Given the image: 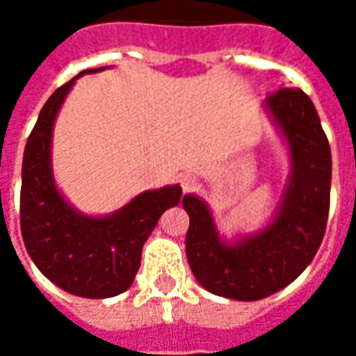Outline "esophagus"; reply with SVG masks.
Returning a JSON list of instances; mask_svg holds the SVG:
<instances>
[{
  "mask_svg": "<svg viewBox=\"0 0 356 356\" xmlns=\"http://www.w3.org/2000/svg\"><path fill=\"white\" fill-rule=\"evenodd\" d=\"M181 186H183L185 193H188V191H193L194 186H196V179L193 175H183L181 177Z\"/></svg>",
  "mask_w": 356,
  "mask_h": 356,
  "instance_id": "esophagus-1",
  "label": "esophagus"
}]
</instances>
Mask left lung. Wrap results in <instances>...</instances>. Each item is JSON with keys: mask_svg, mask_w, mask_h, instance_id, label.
Instances as JSON below:
<instances>
[{"mask_svg": "<svg viewBox=\"0 0 356 356\" xmlns=\"http://www.w3.org/2000/svg\"><path fill=\"white\" fill-rule=\"evenodd\" d=\"M267 106L290 145L293 165L275 221L227 246L208 206L198 196H183L193 275L211 293L238 301L268 298L293 282L313 261L328 223L332 152L313 101L301 89L284 88L267 95Z\"/></svg>", "mask_w": 356, "mask_h": 356, "instance_id": "8db88e82", "label": "left lung"}]
</instances>
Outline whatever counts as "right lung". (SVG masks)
Wrapping results in <instances>:
<instances>
[{
  "label": "right lung",
  "mask_w": 356,
  "mask_h": 356,
  "mask_svg": "<svg viewBox=\"0 0 356 356\" xmlns=\"http://www.w3.org/2000/svg\"><path fill=\"white\" fill-rule=\"evenodd\" d=\"M93 68L89 72H97ZM76 78L51 95L30 133L22 160L20 231L35 267L68 293L102 299L125 291L135 280L140 252L165 209L181 202V186L139 194L108 217L76 213L51 175L53 124Z\"/></svg>",
  "instance_id": "right-lung-1"
}]
</instances>
